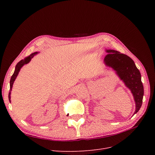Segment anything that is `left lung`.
<instances>
[{
	"instance_id": "1",
	"label": "left lung",
	"mask_w": 155,
	"mask_h": 155,
	"mask_svg": "<svg viewBox=\"0 0 155 155\" xmlns=\"http://www.w3.org/2000/svg\"><path fill=\"white\" fill-rule=\"evenodd\" d=\"M106 51L108 54L104 58L105 64L116 71L134 96L136 103V110L134 113L135 114L141 107L144 95L140 70L137 68L134 61L127 55L113 50H107Z\"/></svg>"
}]
</instances>
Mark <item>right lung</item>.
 <instances>
[{
  "instance_id": "right-lung-1",
  "label": "right lung",
  "mask_w": 155,
  "mask_h": 155,
  "mask_svg": "<svg viewBox=\"0 0 155 155\" xmlns=\"http://www.w3.org/2000/svg\"><path fill=\"white\" fill-rule=\"evenodd\" d=\"M38 53L37 52H35V53H32L31 54H30L29 56L26 57V58H24L23 60H21L20 61H19L17 64H16L15 66V70H14V72L13 73V75H12L11 77V80H10V91H9V100L11 102V92L12 91V85H13V84H14V82L15 79L16 78V77H17L18 73L21 68V67L23 66L24 64H27L28 63L31 58L33 57L36 54H37Z\"/></svg>"
}]
</instances>
